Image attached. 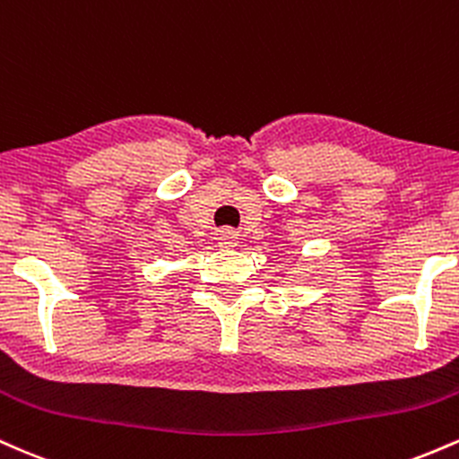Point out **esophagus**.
Instances as JSON below:
<instances>
[{"mask_svg": "<svg viewBox=\"0 0 459 459\" xmlns=\"http://www.w3.org/2000/svg\"><path fill=\"white\" fill-rule=\"evenodd\" d=\"M218 244L222 247H233L237 244V235L233 229H220L218 230Z\"/></svg>", "mask_w": 459, "mask_h": 459, "instance_id": "esophagus-1", "label": "esophagus"}]
</instances>
